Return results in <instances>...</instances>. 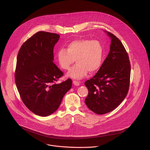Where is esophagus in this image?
<instances>
[{"mask_svg": "<svg viewBox=\"0 0 150 150\" xmlns=\"http://www.w3.org/2000/svg\"><path fill=\"white\" fill-rule=\"evenodd\" d=\"M73 83L76 85V86H78V85H80V82L79 81H73Z\"/></svg>", "mask_w": 150, "mask_h": 150, "instance_id": "esophagus-1", "label": "esophagus"}]
</instances>
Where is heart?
<instances>
[{
    "label": "heart",
    "instance_id": "heart-1",
    "mask_svg": "<svg viewBox=\"0 0 150 150\" xmlns=\"http://www.w3.org/2000/svg\"><path fill=\"white\" fill-rule=\"evenodd\" d=\"M104 49L101 42L97 40L78 39L67 45L66 49L57 51V59L59 66L64 70H69L75 60L77 63L68 73L67 76L80 79L93 74L101 67L103 62Z\"/></svg>",
    "mask_w": 150,
    "mask_h": 150
}]
</instances>
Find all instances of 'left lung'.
I'll return each instance as SVG.
<instances>
[{
    "label": "left lung",
    "mask_w": 150,
    "mask_h": 150,
    "mask_svg": "<svg viewBox=\"0 0 150 150\" xmlns=\"http://www.w3.org/2000/svg\"><path fill=\"white\" fill-rule=\"evenodd\" d=\"M107 33L111 38L109 53L97 73L85 82L88 90L85 103L98 115L115 109L126 97L130 83L129 56L120 40L111 33Z\"/></svg>",
    "instance_id": "left-lung-1"
}]
</instances>
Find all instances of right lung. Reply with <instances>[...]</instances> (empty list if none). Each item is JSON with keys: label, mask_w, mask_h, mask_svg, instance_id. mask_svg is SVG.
<instances>
[{"label": "right lung", "mask_w": 150, "mask_h": 150, "mask_svg": "<svg viewBox=\"0 0 150 150\" xmlns=\"http://www.w3.org/2000/svg\"><path fill=\"white\" fill-rule=\"evenodd\" d=\"M59 37L56 33L37 32L24 42L17 56L15 79L20 97L30 111L40 116L54 113L72 87L70 78L57 83L63 75L53 62Z\"/></svg>", "instance_id": "1"}]
</instances>
